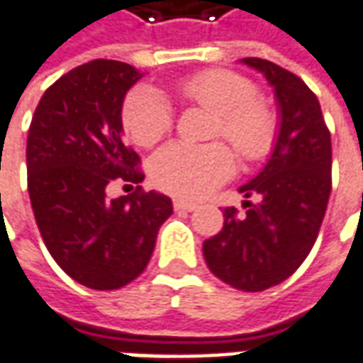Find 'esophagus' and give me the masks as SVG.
<instances>
[{
    "label": "esophagus",
    "instance_id": "34e87169",
    "mask_svg": "<svg viewBox=\"0 0 363 363\" xmlns=\"http://www.w3.org/2000/svg\"><path fill=\"white\" fill-rule=\"evenodd\" d=\"M172 206H174V211H177V213H191V211H194V208H196V205H194V203L181 201V199H177V201L172 203Z\"/></svg>",
    "mask_w": 363,
    "mask_h": 363
}]
</instances>
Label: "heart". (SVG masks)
Masks as SVG:
<instances>
[{
	"label": "heart",
	"instance_id": "obj_1",
	"mask_svg": "<svg viewBox=\"0 0 363 363\" xmlns=\"http://www.w3.org/2000/svg\"><path fill=\"white\" fill-rule=\"evenodd\" d=\"M184 104L213 112L211 138H227L245 162H257L273 150L277 116L257 98L253 82L229 69H205L174 84ZM122 126L132 143L150 148L169 134L172 110L157 90L134 88L122 102ZM235 172V155L225 143H172L150 160V177L160 191L179 199H201Z\"/></svg>",
	"mask_w": 363,
	"mask_h": 363
}]
</instances>
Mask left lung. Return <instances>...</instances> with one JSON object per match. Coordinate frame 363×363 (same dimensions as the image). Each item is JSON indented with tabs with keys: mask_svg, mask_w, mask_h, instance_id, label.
Segmentation results:
<instances>
[{
	"mask_svg": "<svg viewBox=\"0 0 363 363\" xmlns=\"http://www.w3.org/2000/svg\"><path fill=\"white\" fill-rule=\"evenodd\" d=\"M275 88L281 128L265 169L239 191L245 215L227 206L223 229L203 243L213 275L241 291H263L291 277L318 239L331 193V134L318 96L294 72L243 57Z\"/></svg>",
	"mask_w": 363,
	"mask_h": 363,
	"instance_id": "obj_1",
	"label": "left lung"
}]
</instances>
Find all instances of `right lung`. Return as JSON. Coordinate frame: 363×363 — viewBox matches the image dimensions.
I'll return each mask as SVG.
<instances>
[{
  "label": "right lung",
  "instance_id": "obj_1",
  "mask_svg": "<svg viewBox=\"0 0 363 363\" xmlns=\"http://www.w3.org/2000/svg\"><path fill=\"white\" fill-rule=\"evenodd\" d=\"M140 78L116 60L69 69L45 90L28 132V193L42 239L74 281L98 291L143 273L172 215L169 196L143 191L140 157L122 140V102ZM116 178L137 191L110 201L106 186Z\"/></svg>",
  "mask_w": 363,
  "mask_h": 363
}]
</instances>
